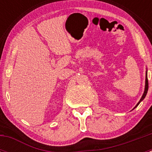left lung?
<instances>
[{"label": "left lung", "mask_w": 152, "mask_h": 152, "mask_svg": "<svg viewBox=\"0 0 152 152\" xmlns=\"http://www.w3.org/2000/svg\"><path fill=\"white\" fill-rule=\"evenodd\" d=\"M148 77H147V72H146V77H145V91H144V94H143V95H142V98L140 99V100H139V102L136 104V106H135V107H134V109L135 108V107H138V105H139V103H141V102L142 101V100H144L146 94H147V92H148Z\"/></svg>", "instance_id": "1"}]
</instances>
